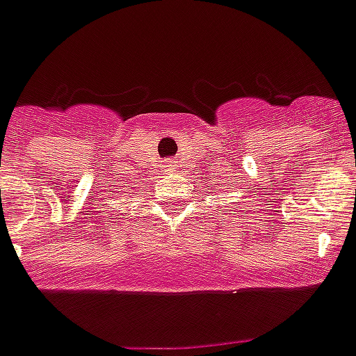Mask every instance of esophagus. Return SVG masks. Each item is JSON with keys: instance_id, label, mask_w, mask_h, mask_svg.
Returning <instances> with one entry per match:
<instances>
[{"instance_id": "1", "label": "esophagus", "mask_w": 356, "mask_h": 356, "mask_svg": "<svg viewBox=\"0 0 356 356\" xmlns=\"http://www.w3.org/2000/svg\"><path fill=\"white\" fill-rule=\"evenodd\" d=\"M164 166H166V168H174V160H166Z\"/></svg>"}]
</instances>
